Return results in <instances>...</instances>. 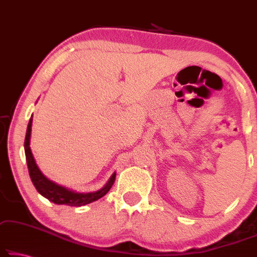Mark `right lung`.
<instances>
[{
	"mask_svg": "<svg viewBox=\"0 0 257 257\" xmlns=\"http://www.w3.org/2000/svg\"><path fill=\"white\" fill-rule=\"evenodd\" d=\"M31 126H32V118L29 121L28 130H27V136H25L24 141V150H25V156H27V162H28V168L29 174L31 177V181L33 185H35L37 191L40 195L46 197L48 200L53 202L55 204H65V205L69 206H82L85 204H89L91 202H95L99 198H102L104 195H106L107 191L110 190L112 187L114 180H116V174H113L109 182L105 184V187L102 188L101 190L95 191V192H89V193H79L70 191L68 189L60 185L55 184L54 182H52L44 176L43 173L40 172L38 166L36 165L35 159H33L31 148H30V137H31Z\"/></svg>",
	"mask_w": 257,
	"mask_h": 257,
	"instance_id": "right-lung-1",
	"label": "right lung"
}]
</instances>
